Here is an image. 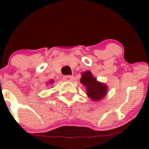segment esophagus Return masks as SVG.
Masks as SVG:
<instances>
[{
    "instance_id": "esophagus-1",
    "label": "esophagus",
    "mask_w": 149,
    "mask_h": 149,
    "mask_svg": "<svg viewBox=\"0 0 149 149\" xmlns=\"http://www.w3.org/2000/svg\"><path fill=\"white\" fill-rule=\"evenodd\" d=\"M63 79L65 81H71L73 79V76H63Z\"/></svg>"
}]
</instances>
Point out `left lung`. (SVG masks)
I'll use <instances>...</instances> for the list:
<instances>
[{"label":"left lung","instance_id":"8db88e82","mask_svg":"<svg viewBox=\"0 0 149 149\" xmlns=\"http://www.w3.org/2000/svg\"><path fill=\"white\" fill-rule=\"evenodd\" d=\"M80 81L86 86L87 95L92 100H100L106 94L107 89L106 86L97 81L90 71L82 73Z\"/></svg>","mask_w":149,"mask_h":149}]
</instances>
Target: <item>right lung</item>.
<instances>
[{"label": "right lung", "mask_w": 149, "mask_h": 149, "mask_svg": "<svg viewBox=\"0 0 149 149\" xmlns=\"http://www.w3.org/2000/svg\"><path fill=\"white\" fill-rule=\"evenodd\" d=\"M52 81H50V82H49V83H52Z\"/></svg>", "instance_id": "add662e5"}]
</instances>
